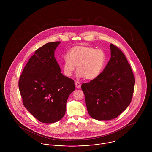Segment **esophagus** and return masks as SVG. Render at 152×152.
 <instances>
[{
    "label": "esophagus",
    "mask_w": 152,
    "mask_h": 152,
    "mask_svg": "<svg viewBox=\"0 0 152 152\" xmlns=\"http://www.w3.org/2000/svg\"><path fill=\"white\" fill-rule=\"evenodd\" d=\"M75 86H76V87L77 88H81V84H80V83L79 82V81H75Z\"/></svg>",
    "instance_id": "esophagus-1"
}]
</instances>
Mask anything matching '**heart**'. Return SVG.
<instances>
[{
  "instance_id": "obj_1",
  "label": "heart",
  "mask_w": 152,
  "mask_h": 152,
  "mask_svg": "<svg viewBox=\"0 0 152 152\" xmlns=\"http://www.w3.org/2000/svg\"><path fill=\"white\" fill-rule=\"evenodd\" d=\"M106 62L105 52L91 46L73 47L63 57L62 68L65 76L70 77L77 68V76L88 80L97 78Z\"/></svg>"
}]
</instances>
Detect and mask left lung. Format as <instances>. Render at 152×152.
<instances>
[{"mask_svg":"<svg viewBox=\"0 0 152 152\" xmlns=\"http://www.w3.org/2000/svg\"><path fill=\"white\" fill-rule=\"evenodd\" d=\"M111 58L100 75L81 85L87 110L97 120L115 118L132 101L135 79L130 64L123 52L110 45Z\"/></svg>","mask_w":152,"mask_h":152,"instance_id":"8db88e82","label":"left lung"}]
</instances>
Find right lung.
Returning a JSON list of instances; mask_svg holds the SVG:
<instances>
[{"label": "right lung", "mask_w": 152, "mask_h": 152, "mask_svg": "<svg viewBox=\"0 0 152 152\" xmlns=\"http://www.w3.org/2000/svg\"><path fill=\"white\" fill-rule=\"evenodd\" d=\"M60 43L50 42L36 50L19 80L24 106L42 123L61 120L65 115L67 99L75 90L73 80L60 72L54 56Z\"/></svg>", "instance_id": "1"}]
</instances>
